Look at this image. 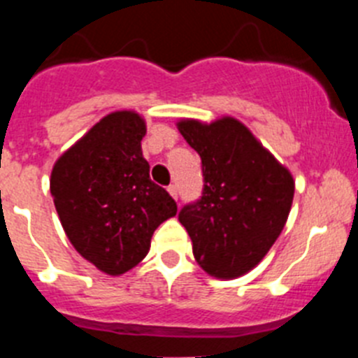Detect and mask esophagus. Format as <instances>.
Returning a JSON list of instances; mask_svg holds the SVG:
<instances>
[{"instance_id":"obj_1","label":"esophagus","mask_w":358,"mask_h":358,"mask_svg":"<svg viewBox=\"0 0 358 358\" xmlns=\"http://www.w3.org/2000/svg\"><path fill=\"white\" fill-rule=\"evenodd\" d=\"M169 194L172 195V197L177 201V197H179V192H177V186L176 185H170L169 186Z\"/></svg>"}]
</instances>
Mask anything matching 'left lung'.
Masks as SVG:
<instances>
[{"instance_id":"obj_1","label":"left lung","mask_w":358,"mask_h":358,"mask_svg":"<svg viewBox=\"0 0 358 358\" xmlns=\"http://www.w3.org/2000/svg\"><path fill=\"white\" fill-rule=\"evenodd\" d=\"M177 129L202 161V197L179 211L195 260L218 280L243 276L285 227L292 173L231 116L211 123L181 120Z\"/></svg>"}]
</instances>
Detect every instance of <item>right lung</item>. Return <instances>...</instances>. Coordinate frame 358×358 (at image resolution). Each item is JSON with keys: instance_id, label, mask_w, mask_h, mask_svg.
<instances>
[{"instance_id": "1", "label": "right lung", "mask_w": 358, "mask_h": 358, "mask_svg": "<svg viewBox=\"0 0 358 358\" xmlns=\"http://www.w3.org/2000/svg\"><path fill=\"white\" fill-rule=\"evenodd\" d=\"M145 134L138 113L116 110L53 164L50 192L66 236L109 276L140 264L157 226L177 213L169 192L150 181L141 152Z\"/></svg>"}]
</instances>
